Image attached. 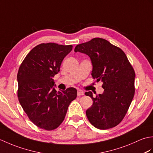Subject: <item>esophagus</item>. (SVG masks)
Here are the masks:
<instances>
[{
  "label": "esophagus",
  "mask_w": 153,
  "mask_h": 153,
  "mask_svg": "<svg viewBox=\"0 0 153 153\" xmlns=\"http://www.w3.org/2000/svg\"><path fill=\"white\" fill-rule=\"evenodd\" d=\"M77 96H82V95H84V92L83 91H82V90H78L77 91Z\"/></svg>",
  "instance_id": "1"
}]
</instances>
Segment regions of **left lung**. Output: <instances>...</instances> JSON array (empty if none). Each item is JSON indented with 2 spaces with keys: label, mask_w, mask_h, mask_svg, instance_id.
Wrapping results in <instances>:
<instances>
[{
  "label": "left lung",
  "mask_w": 153,
  "mask_h": 153,
  "mask_svg": "<svg viewBox=\"0 0 153 153\" xmlns=\"http://www.w3.org/2000/svg\"><path fill=\"white\" fill-rule=\"evenodd\" d=\"M74 51L88 55L93 64V78L102 82V94L93 97L91 91L85 93L93 100L86 110L87 118L98 129L114 128L122 121L134 97V68L121 48L102 38L77 45Z\"/></svg>",
  "instance_id": "obj_1"
}]
</instances>
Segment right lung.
<instances>
[{"label": "right lung", "instance_id": "obj_1", "mask_svg": "<svg viewBox=\"0 0 153 153\" xmlns=\"http://www.w3.org/2000/svg\"><path fill=\"white\" fill-rule=\"evenodd\" d=\"M73 46L54 43H41L30 51L18 72V98L29 119L38 128L50 131L65 118L77 90L70 87L57 91L53 79L60 71L64 57Z\"/></svg>", "mask_w": 153, "mask_h": 153}]
</instances>
